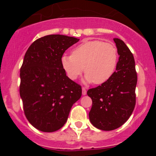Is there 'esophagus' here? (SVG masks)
<instances>
[{
	"label": "esophagus",
	"mask_w": 156,
	"mask_h": 156,
	"mask_svg": "<svg viewBox=\"0 0 156 156\" xmlns=\"http://www.w3.org/2000/svg\"><path fill=\"white\" fill-rule=\"evenodd\" d=\"M87 94V90H86L85 87H82V95H86Z\"/></svg>",
	"instance_id": "esophagus-1"
}]
</instances>
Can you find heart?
<instances>
[{"label": "heart", "instance_id": "1", "mask_svg": "<svg viewBox=\"0 0 156 156\" xmlns=\"http://www.w3.org/2000/svg\"><path fill=\"white\" fill-rule=\"evenodd\" d=\"M119 53L115 45L99 40L86 41L75 48L71 55L64 54L61 64L67 76L75 80L84 72L86 83L106 82L117 68Z\"/></svg>", "mask_w": 156, "mask_h": 156}]
</instances>
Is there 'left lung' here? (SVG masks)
<instances>
[{
  "label": "left lung",
  "mask_w": 156,
  "mask_h": 156,
  "mask_svg": "<svg viewBox=\"0 0 156 156\" xmlns=\"http://www.w3.org/2000/svg\"><path fill=\"white\" fill-rule=\"evenodd\" d=\"M113 40L119 55L116 71L106 82L87 92L93 102L90 121L103 130H112L124 125L136 104L137 75L134 58L123 41Z\"/></svg>",
  "instance_id": "1"
}]
</instances>
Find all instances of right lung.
<instances>
[{"label":"right lung","mask_w":156,"mask_h":156,"mask_svg":"<svg viewBox=\"0 0 156 156\" xmlns=\"http://www.w3.org/2000/svg\"><path fill=\"white\" fill-rule=\"evenodd\" d=\"M79 39L50 34L37 39L25 54L20 69V94L29 123L43 132L63 126L72 105L81 97V87L70 79L61 57Z\"/></svg>","instance_id":"1"}]
</instances>
